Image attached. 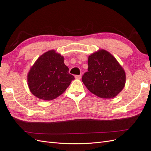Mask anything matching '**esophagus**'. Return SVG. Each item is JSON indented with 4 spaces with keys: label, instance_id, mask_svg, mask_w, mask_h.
Returning a JSON list of instances; mask_svg holds the SVG:
<instances>
[{
    "label": "esophagus",
    "instance_id": "1",
    "mask_svg": "<svg viewBox=\"0 0 151 151\" xmlns=\"http://www.w3.org/2000/svg\"><path fill=\"white\" fill-rule=\"evenodd\" d=\"M82 77V75H75V78L76 79H80Z\"/></svg>",
    "mask_w": 151,
    "mask_h": 151
}]
</instances>
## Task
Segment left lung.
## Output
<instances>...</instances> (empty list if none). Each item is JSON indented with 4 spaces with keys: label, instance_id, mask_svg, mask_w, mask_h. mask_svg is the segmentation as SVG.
I'll return each instance as SVG.
<instances>
[{
    "label": "left lung",
    "instance_id": "obj_1",
    "mask_svg": "<svg viewBox=\"0 0 151 151\" xmlns=\"http://www.w3.org/2000/svg\"><path fill=\"white\" fill-rule=\"evenodd\" d=\"M88 71L82 80L89 91L102 99H112L123 89L125 73L113 55L101 50L88 58Z\"/></svg>",
    "mask_w": 151,
    "mask_h": 151
}]
</instances>
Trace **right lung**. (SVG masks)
<instances>
[{"label":"right lung","mask_w":151,"mask_h":151,"mask_svg":"<svg viewBox=\"0 0 151 151\" xmlns=\"http://www.w3.org/2000/svg\"><path fill=\"white\" fill-rule=\"evenodd\" d=\"M74 79L64 64V57L54 50L41 55L27 75L31 93L44 100H53L60 95Z\"/></svg>","instance_id":"1"}]
</instances>
